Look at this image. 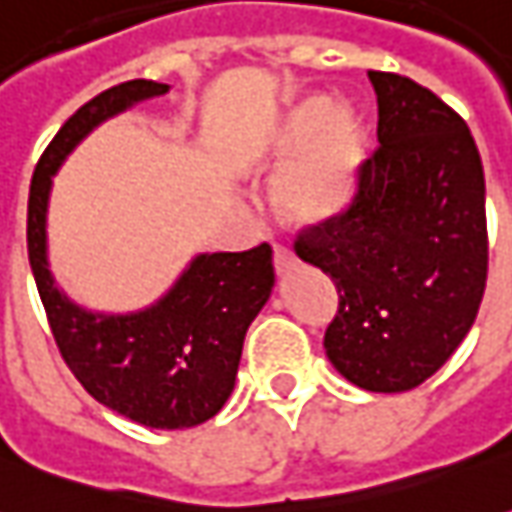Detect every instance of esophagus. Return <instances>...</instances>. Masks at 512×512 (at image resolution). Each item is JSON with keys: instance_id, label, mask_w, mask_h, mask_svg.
Returning a JSON list of instances; mask_svg holds the SVG:
<instances>
[{"instance_id": "obj_1", "label": "esophagus", "mask_w": 512, "mask_h": 512, "mask_svg": "<svg viewBox=\"0 0 512 512\" xmlns=\"http://www.w3.org/2000/svg\"><path fill=\"white\" fill-rule=\"evenodd\" d=\"M294 266H297L294 252H291L288 246H274V271H277V274H285V271L294 269Z\"/></svg>"}]
</instances>
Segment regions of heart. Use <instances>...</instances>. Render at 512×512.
Segmentation results:
<instances>
[{
    "label": "heart",
    "mask_w": 512,
    "mask_h": 512,
    "mask_svg": "<svg viewBox=\"0 0 512 512\" xmlns=\"http://www.w3.org/2000/svg\"><path fill=\"white\" fill-rule=\"evenodd\" d=\"M308 151L277 179L274 198L280 210L308 227L330 224L350 210L364 159V123L356 109L333 106L325 97H308L285 114L277 145L283 151Z\"/></svg>",
    "instance_id": "obj_1"
}]
</instances>
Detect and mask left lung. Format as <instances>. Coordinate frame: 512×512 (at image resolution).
Here are the masks:
<instances>
[{
    "label": "left lung",
    "mask_w": 512,
    "mask_h": 512,
    "mask_svg": "<svg viewBox=\"0 0 512 512\" xmlns=\"http://www.w3.org/2000/svg\"><path fill=\"white\" fill-rule=\"evenodd\" d=\"M367 75L378 148L358 168L350 210L302 227L294 252L339 291L330 364L361 389L406 392L446 364L479 311L485 170L465 120L434 92L395 72Z\"/></svg>",
    "instance_id": "obj_1"
}]
</instances>
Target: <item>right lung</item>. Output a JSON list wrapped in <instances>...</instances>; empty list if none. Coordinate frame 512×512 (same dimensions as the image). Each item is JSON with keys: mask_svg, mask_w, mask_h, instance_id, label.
I'll use <instances>...</instances> for the list:
<instances>
[{"mask_svg": "<svg viewBox=\"0 0 512 512\" xmlns=\"http://www.w3.org/2000/svg\"><path fill=\"white\" fill-rule=\"evenodd\" d=\"M168 89V83L125 81L83 103L61 125L30 182L27 255L52 339L81 387L139 426L190 429L218 415L232 395L246 330L274 285L269 243L198 255L162 300L137 314L78 308L47 269V201L55 170L103 120Z\"/></svg>", "mask_w": 512, "mask_h": 512, "instance_id": "1", "label": "right lung"}]
</instances>
